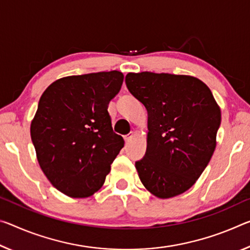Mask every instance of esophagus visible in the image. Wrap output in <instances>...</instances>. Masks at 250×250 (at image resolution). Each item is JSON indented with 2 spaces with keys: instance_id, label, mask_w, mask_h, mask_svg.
<instances>
[{
  "instance_id": "34e87169",
  "label": "esophagus",
  "mask_w": 250,
  "mask_h": 250,
  "mask_svg": "<svg viewBox=\"0 0 250 250\" xmlns=\"http://www.w3.org/2000/svg\"><path fill=\"white\" fill-rule=\"evenodd\" d=\"M133 137H134V133H133V132H130L129 134H126V136L125 137V140L126 144L131 141V140L133 139Z\"/></svg>"
}]
</instances>
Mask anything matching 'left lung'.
I'll return each mask as SVG.
<instances>
[{"instance_id": "8db88e82", "label": "left lung", "mask_w": 250, "mask_h": 250, "mask_svg": "<svg viewBox=\"0 0 250 250\" xmlns=\"http://www.w3.org/2000/svg\"><path fill=\"white\" fill-rule=\"evenodd\" d=\"M125 84L148 112L146 151L136 162L142 185L160 199L181 195L215 151L219 105L210 89L191 75L130 72Z\"/></svg>"}]
</instances>
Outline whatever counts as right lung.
Listing matches in <instances>:
<instances>
[{
	"label": "right lung",
	"mask_w": 250,
	"mask_h": 250,
	"mask_svg": "<svg viewBox=\"0 0 250 250\" xmlns=\"http://www.w3.org/2000/svg\"><path fill=\"white\" fill-rule=\"evenodd\" d=\"M124 82L119 71L70 75L54 81L40 98L31 139L43 173L71 198H86L104 184L125 140L108 112Z\"/></svg>",
	"instance_id": "add662e5"
}]
</instances>
